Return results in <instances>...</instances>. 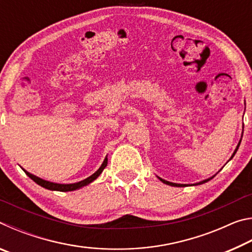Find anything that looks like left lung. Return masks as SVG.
<instances>
[{
  "instance_id": "left-lung-1",
  "label": "left lung",
  "mask_w": 252,
  "mask_h": 252,
  "mask_svg": "<svg viewBox=\"0 0 252 252\" xmlns=\"http://www.w3.org/2000/svg\"><path fill=\"white\" fill-rule=\"evenodd\" d=\"M239 146H240V142H239V144H238V147H237V149L236 150H234V152H233V155H232V157L231 158H233V156L236 155V152H237V150H238V148H239ZM213 178V177H212ZM212 178H210V179H207V180H203V181H201V182H199L198 185H202V183H204V182H207V181H209V180H211ZM160 179V181H162L163 183H165V185H169V186H172V187H186V185H178V183H173V182H169V181H165V180H163V179H161V178H159Z\"/></svg>"
}]
</instances>
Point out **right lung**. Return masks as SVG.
<instances>
[{
  "label": "right lung",
  "mask_w": 252,
  "mask_h": 252,
  "mask_svg": "<svg viewBox=\"0 0 252 252\" xmlns=\"http://www.w3.org/2000/svg\"><path fill=\"white\" fill-rule=\"evenodd\" d=\"M106 164H108V158H105L104 161H103V163H102V165L99 168V170H97L96 172L93 173L92 176H90V177L87 178V179H84V180L80 181V182L71 183V185H60V183H53V182H50V181H45V180H43V179L37 178L35 176H33V174L29 173L28 171H25L24 169L23 170H24V172L27 173V176L29 178H31L34 182L37 183V185L41 186V187L45 188V189L54 190V191H62V192H66V191H73V190H76V189H80V188H82L84 186L89 185V183H91L92 181H94L95 179L100 176L101 172L103 171L104 168L106 167Z\"/></svg>",
  "instance_id": "obj_1"
}]
</instances>
